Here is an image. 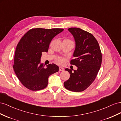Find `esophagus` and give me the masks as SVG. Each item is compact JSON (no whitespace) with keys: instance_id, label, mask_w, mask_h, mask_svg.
Here are the masks:
<instances>
[{"instance_id":"1","label":"esophagus","mask_w":121,"mask_h":121,"mask_svg":"<svg viewBox=\"0 0 121 121\" xmlns=\"http://www.w3.org/2000/svg\"><path fill=\"white\" fill-rule=\"evenodd\" d=\"M64 69L63 67H59V70L61 71H64Z\"/></svg>"}]
</instances>
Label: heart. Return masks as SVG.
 Masks as SVG:
<instances>
[{"label": "heart", "instance_id": "1", "mask_svg": "<svg viewBox=\"0 0 121 121\" xmlns=\"http://www.w3.org/2000/svg\"><path fill=\"white\" fill-rule=\"evenodd\" d=\"M57 62L59 63V64H62V63H63L64 62V60H63V58H59L57 59Z\"/></svg>", "mask_w": 121, "mask_h": 121}]
</instances>
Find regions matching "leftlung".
Masks as SVG:
<instances>
[{
  "mask_svg": "<svg viewBox=\"0 0 121 121\" xmlns=\"http://www.w3.org/2000/svg\"><path fill=\"white\" fill-rule=\"evenodd\" d=\"M68 30L75 43L73 56L76 58L71 60L70 63L78 69L73 72L65 69L70 73V78L64 82V86L68 90L82 92L95 80L101 65L102 54L98 41L92 34L78 28Z\"/></svg>",
  "mask_w": 121,
  "mask_h": 121,
  "instance_id": "8db88e82",
  "label": "left lung"
}]
</instances>
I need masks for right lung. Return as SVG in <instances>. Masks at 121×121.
Wrapping results in <instances>:
<instances>
[{
  "instance_id": "right-lung-1",
  "label": "right lung",
  "mask_w": 121,
  "mask_h": 121,
  "mask_svg": "<svg viewBox=\"0 0 121 121\" xmlns=\"http://www.w3.org/2000/svg\"><path fill=\"white\" fill-rule=\"evenodd\" d=\"M63 29L34 28L25 34L17 46L13 68L19 81L32 91L45 88L50 75L59 71L55 64L40 63L42 52H48L51 41Z\"/></svg>"
}]
</instances>
